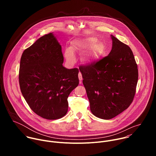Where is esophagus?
Masks as SVG:
<instances>
[{"instance_id":"esophagus-1","label":"esophagus","mask_w":156,"mask_h":156,"mask_svg":"<svg viewBox=\"0 0 156 156\" xmlns=\"http://www.w3.org/2000/svg\"><path fill=\"white\" fill-rule=\"evenodd\" d=\"M78 78H79V80L80 81H81L83 80V78H82V75L80 72H79L78 73Z\"/></svg>"}]
</instances>
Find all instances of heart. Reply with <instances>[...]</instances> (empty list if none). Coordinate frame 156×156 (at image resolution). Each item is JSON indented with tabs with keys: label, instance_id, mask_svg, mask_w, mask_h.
Instances as JSON below:
<instances>
[{
	"label": "heart",
	"instance_id": "1",
	"mask_svg": "<svg viewBox=\"0 0 156 156\" xmlns=\"http://www.w3.org/2000/svg\"><path fill=\"white\" fill-rule=\"evenodd\" d=\"M73 49L72 47L66 48L65 50L64 56L69 63L72 64L76 60L75 51L86 52L84 60L92 62L98 60L104 51V46L102 42H98L95 37H87L81 40L75 41L73 43Z\"/></svg>",
	"mask_w": 156,
	"mask_h": 156
}]
</instances>
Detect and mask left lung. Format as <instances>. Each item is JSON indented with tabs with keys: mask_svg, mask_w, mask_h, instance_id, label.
Wrapping results in <instances>:
<instances>
[{
	"mask_svg": "<svg viewBox=\"0 0 156 156\" xmlns=\"http://www.w3.org/2000/svg\"><path fill=\"white\" fill-rule=\"evenodd\" d=\"M111 38L112 48L107 56L79 68L91 112L104 120L116 117L130 105L138 79L130 48L113 35Z\"/></svg>",
	"mask_w": 156,
	"mask_h": 156,
	"instance_id": "left-lung-1",
	"label": "left lung"
}]
</instances>
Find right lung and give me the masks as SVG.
Listing matches in <instances>:
<instances>
[{
    "label": "right lung",
    "instance_id": "1",
    "mask_svg": "<svg viewBox=\"0 0 156 156\" xmlns=\"http://www.w3.org/2000/svg\"><path fill=\"white\" fill-rule=\"evenodd\" d=\"M62 47L52 33L39 38L22 54L21 92L33 112L48 120L67 113L68 97L79 84L78 69L65 68Z\"/></svg>",
    "mask_w": 156,
    "mask_h": 156
}]
</instances>
